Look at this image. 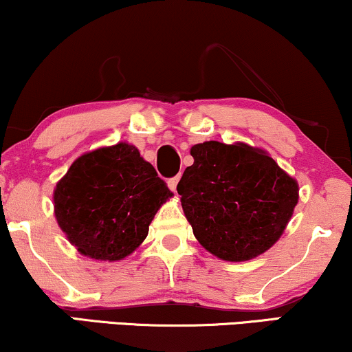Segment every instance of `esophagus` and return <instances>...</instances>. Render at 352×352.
Wrapping results in <instances>:
<instances>
[{"mask_svg": "<svg viewBox=\"0 0 352 352\" xmlns=\"http://www.w3.org/2000/svg\"><path fill=\"white\" fill-rule=\"evenodd\" d=\"M179 180H180L179 175L172 177V179L167 180V186H168V188H170L172 191H175V190H177V184H179Z\"/></svg>", "mask_w": 352, "mask_h": 352, "instance_id": "obj_1", "label": "esophagus"}]
</instances>
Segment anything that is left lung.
Segmentation results:
<instances>
[{"instance_id":"left-lung-1","label":"left lung","mask_w":352,"mask_h":352,"mask_svg":"<svg viewBox=\"0 0 352 352\" xmlns=\"http://www.w3.org/2000/svg\"><path fill=\"white\" fill-rule=\"evenodd\" d=\"M177 185L198 242L226 261L252 260L274 245L297 199V182L265 151L217 141L191 148Z\"/></svg>"}]
</instances>
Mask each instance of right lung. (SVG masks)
Here are the masks:
<instances>
[{
	"mask_svg": "<svg viewBox=\"0 0 352 352\" xmlns=\"http://www.w3.org/2000/svg\"><path fill=\"white\" fill-rule=\"evenodd\" d=\"M172 197L135 146L81 155L56 184L58 224L82 255L117 261L141 245L155 212Z\"/></svg>",
	"mask_w": 352,
	"mask_h": 352,
	"instance_id": "1",
	"label": "right lung"
}]
</instances>
